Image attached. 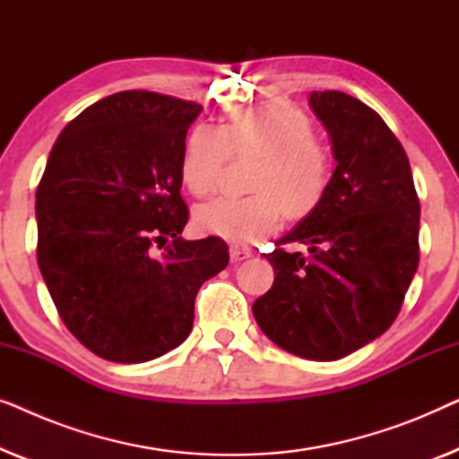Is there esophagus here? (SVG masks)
Returning a JSON list of instances; mask_svg holds the SVG:
<instances>
[{"instance_id":"obj_1","label":"esophagus","mask_w":459,"mask_h":459,"mask_svg":"<svg viewBox=\"0 0 459 459\" xmlns=\"http://www.w3.org/2000/svg\"><path fill=\"white\" fill-rule=\"evenodd\" d=\"M248 256H250V250L248 248H242V247H231L230 248L231 263H240L244 259H248Z\"/></svg>"}]
</instances>
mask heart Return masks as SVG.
I'll return each mask as SVG.
<instances>
[{"label":"heart","instance_id":"heart-1","mask_svg":"<svg viewBox=\"0 0 459 459\" xmlns=\"http://www.w3.org/2000/svg\"><path fill=\"white\" fill-rule=\"evenodd\" d=\"M231 156L256 159L247 198H217L194 211L203 231L231 242H255L275 230L284 212L309 217L328 196L334 160L313 135L309 117L290 104H267L230 117L221 129L198 125L187 135L179 175L186 190L204 198L215 192Z\"/></svg>","mask_w":459,"mask_h":459}]
</instances>
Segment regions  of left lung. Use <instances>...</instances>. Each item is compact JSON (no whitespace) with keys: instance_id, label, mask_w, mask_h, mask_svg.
<instances>
[{"instance_id":"obj_1","label":"left lung","mask_w":459,"mask_h":459,"mask_svg":"<svg viewBox=\"0 0 459 459\" xmlns=\"http://www.w3.org/2000/svg\"><path fill=\"white\" fill-rule=\"evenodd\" d=\"M336 169L322 206L275 242L272 290L256 324L288 353L334 361L391 328L420 261V200L403 146L378 112L342 91H313ZM305 243L292 254L284 243Z\"/></svg>"}]
</instances>
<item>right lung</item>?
Instances as JSON below:
<instances>
[{
	"instance_id": "1",
	"label": "right lung",
	"mask_w": 459,
	"mask_h": 459,
	"mask_svg": "<svg viewBox=\"0 0 459 459\" xmlns=\"http://www.w3.org/2000/svg\"><path fill=\"white\" fill-rule=\"evenodd\" d=\"M200 110L118 91L73 118L49 152L35 194L37 263L62 322L102 359L143 363L179 347L200 286L228 267L221 238L179 236V162Z\"/></svg>"
}]
</instances>
